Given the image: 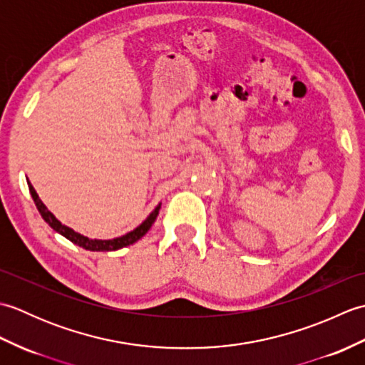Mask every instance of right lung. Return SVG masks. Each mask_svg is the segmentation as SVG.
<instances>
[{
  "instance_id": "add662e5",
  "label": "right lung",
  "mask_w": 365,
  "mask_h": 365,
  "mask_svg": "<svg viewBox=\"0 0 365 365\" xmlns=\"http://www.w3.org/2000/svg\"><path fill=\"white\" fill-rule=\"evenodd\" d=\"M28 188H29L31 196H33V199H34V204L37 207V210H38V213L42 215V218L45 220V222H48V226L53 230H56L58 234H61L63 237H66L67 240H71L72 243L78 245L80 247H83V250H88V251H105V252L118 251V250H120V247H125V246L136 243L139 238H143L147 234V232H149V229L152 227V224L155 222V220H157L160 207H161V204H158L157 207H155V210L149 216H147V218L141 224H139L136 229L128 232V234H125V235L113 238V240H92V238H88V237L78 234V232H75L73 229L67 227L66 224H63L59 220H56V216H54L48 210V208L45 207V204L42 202L41 199H38V195L36 192L33 185L29 183V180H28Z\"/></svg>"
}]
</instances>
